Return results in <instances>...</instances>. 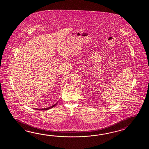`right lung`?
I'll list each match as a JSON object with an SVG mask.
<instances>
[{"mask_svg": "<svg viewBox=\"0 0 149 149\" xmlns=\"http://www.w3.org/2000/svg\"><path fill=\"white\" fill-rule=\"evenodd\" d=\"M57 103H58V102H56L55 104L53 105H52V106H51V107H48V108H43V109H36V108H33V109H36V110H49V109H52V108H53V107H54L57 104Z\"/></svg>", "mask_w": 149, "mask_h": 149, "instance_id": "obj_1", "label": "right lung"}]
</instances>
